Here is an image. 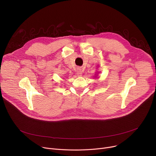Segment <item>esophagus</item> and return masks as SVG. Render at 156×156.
<instances>
[{
	"mask_svg": "<svg viewBox=\"0 0 156 156\" xmlns=\"http://www.w3.org/2000/svg\"><path fill=\"white\" fill-rule=\"evenodd\" d=\"M76 75L78 76H81V75H82V71H81V69L80 68H78L77 69V71H76Z\"/></svg>",
	"mask_w": 156,
	"mask_h": 156,
	"instance_id": "1",
	"label": "esophagus"
}]
</instances>
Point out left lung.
Listing matches in <instances>:
<instances>
[{"label":"left lung","mask_w":156,"mask_h":156,"mask_svg":"<svg viewBox=\"0 0 156 156\" xmlns=\"http://www.w3.org/2000/svg\"><path fill=\"white\" fill-rule=\"evenodd\" d=\"M97 76H98V75H97ZM97 76H96V77H97Z\"/></svg>","instance_id":"1"}]
</instances>
